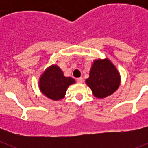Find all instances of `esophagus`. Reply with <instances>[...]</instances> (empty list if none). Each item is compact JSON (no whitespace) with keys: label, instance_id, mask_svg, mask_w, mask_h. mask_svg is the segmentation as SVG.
Segmentation results:
<instances>
[{"label":"esophagus","instance_id":"esophagus-1","mask_svg":"<svg viewBox=\"0 0 148 148\" xmlns=\"http://www.w3.org/2000/svg\"><path fill=\"white\" fill-rule=\"evenodd\" d=\"M76 81H77V82H78V83H79V84L82 83V82H83V78H82V77H80V78H78L76 79Z\"/></svg>","mask_w":148,"mask_h":148}]
</instances>
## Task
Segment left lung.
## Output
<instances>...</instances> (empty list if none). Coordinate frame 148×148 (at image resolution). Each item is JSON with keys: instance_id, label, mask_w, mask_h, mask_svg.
I'll use <instances>...</instances> for the list:
<instances>
[{"instance_id": "8db88e82", "label": "left lung", "mask_w": 148, "mask_h": 148, "mask_svg": "<svg viewBox=\"0 0 148 148\" xmlns=\"http://www.w3.org/2000/svg\"><path fill=\"white\" fill-rule=\"evenodd\" d=\"M85 82L94 96L104 99L118 90L121 77L117 68L108 58H99L92 63L90 75Z\"/></svg>"}]
</instances>
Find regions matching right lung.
Here are the masks:
<instances>
[{
	"label": "right lung",
	"instance_id": "obj_1",
	"mask_svg": "<svg viewBox=\"0 0 148 148\" xmlns=\"http://www.w3.org/2000/svg\"><path fill=\"white\" fill-rule=\"evenodd\" d=\"M75 81L71 77H66L61 68L56 64L46 69L39 78V90L45 96L53 101L64 99L68 87Z\"/></svg>",
	"mask_w": 148,
	"mask_h": 148
}]
</instances>
